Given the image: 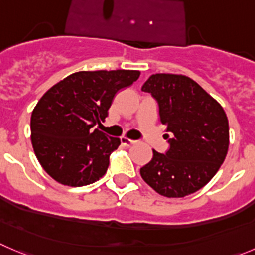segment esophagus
<instances>
[{
  "label": "esophagus",
  "instance_id": "esophagus-1",
  "mask_svg": "<svg viewBox=\"0 0 255 255\" xmlns=\"http://www.w3.org/2000/svg\"><path fill=\"white\" fill-rule=\"evenodd\" d=\"M120 140H121V145H124V146H131V145H134L135 142H136L135 140H130L125 136L121 137Z\"/></svg>",
  "mask_w": 255,
  "mask_h": 255
}]
</instances>
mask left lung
<instances>
[{
	"instance_id": "left-lung-1",
	"label": "left lung",
	"mask_w": 255,
	"mask_h": 255,
	"mask_svg": "<svg viewBox=\"0 0 255 255\" xmlns=\"http://www.w3.org/2000/svg\"><path fill=\"white\" fill-rule=\"evenodd\" d=\"M142 91L151 94L159 116L171 132L165 154L152 150L140 175L156 193L183 198L207 185L224 162L229 147V124L215 99L190 77L155 74Z\"/></svg>"
}]
</instances>
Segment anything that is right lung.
Masks as SVG:
<instances>
[{"instance_id": "add662e5", "label": "right lung", "mask_w": 255, "mask_h": 255, "mask_svg": "<svg viewBox=\"0 0 255 255\" xmlns=\"http://www.w3.org/2000/svg\"><path fill=\"white\" fill-rule=\"evenodd\" d=\"M139 76L136 70L80 71L46 91L31 115V141L51 178L84 186L105 175L120 139L93 128L105 120L119 90Z\"/></svg>"}]
</instances>
